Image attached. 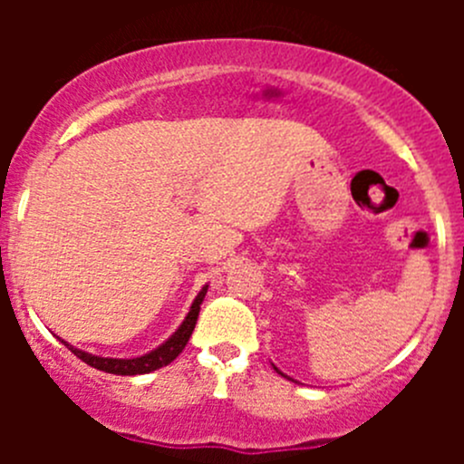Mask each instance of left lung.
I'll list each match as a JSON object with an SVG mask.
<instances>
[{
	"mask_svg": "<svg viewBox=\"0 0 464 464\" xmlns=\"http://www.w3.org/2000/svg\"><path fill=\"white\" fill-rule=\"evenodd\" d=\"M276 372H280V371H278V368H276ZM280 375H283V372H280Z\"/></svg>",
	"mask_w": 464,
	"mask_h": 464,
	"instance_id": "1",
	"label": "left lung"
}]
</instances>
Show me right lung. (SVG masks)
<instances>
[{
    "mask_svg": "<svg viewBox=\"0 0 464 464\" xmlns=\"http://www.w3.org/2000/svg\"><path fill=\"white\" fill-rule=\"evenodd\" d=\"M206 289H208V285L202 287V292L198 294V298H195L193 307H190L188 316H186V321L181 323L179 330H177L175 334L166 341V343L159 345V348L152 350V353L143 354V357H137V359L96 357V354H89V353H82V350L73 348V345H69L67 341H63V343L67 345V348L72 350L78 359H82L87 366L96 368V371L111 372V375H145V372H152V371H157V368H163V366H168L170 362H175V359L179 357L181 350L186 348V343H188L190 334H193V330H195V323H198L199 305H202V301L206 296Z\"/></svg>",
    "mask_w": 464,
    "mask_h": 464,
    "instance_id": "right-lung-1",
    "label": "right lung"
}]
</instances>
